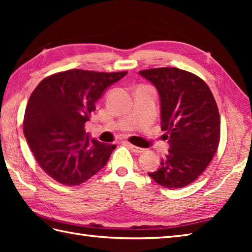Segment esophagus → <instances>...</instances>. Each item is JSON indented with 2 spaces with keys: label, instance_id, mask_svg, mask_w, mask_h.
Segmentation results:
<instances>
[{
  "label": "esophagus",
  "instance_id": "34e87169",
  "mask_svg": "<svg viewBox=\"0 0 252 252\" xmlns=\"http://www.w3.org/2000/svg\"><path fill=\"white\" fill-rule=\"evenodd\" d=\"M127 146H129L131 151H132L133 153H135V154H141V153L145 152V149H144V148L137 147V146H135V145H132V144H129V143H127Z\"/></svg>",
  "mask_w": 252,
  "mask_h": 252
}]
</instances>
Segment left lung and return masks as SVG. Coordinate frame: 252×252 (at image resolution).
Listing matches in <instances>:
<instances>
[{"mask_svg":"<svg viewBox=\"0 0 252 252\" xmlns=\"http://www.w3.org/2000/svg\"><path fill=\"white\" fill-rule=\"evenodd\" d=\"M157 89L161 130L169 153L148 175L165 189L194 182L213 158L220 142V115L212 92L196 74L174 67L142 70Z\"/></svg>","mask_w":252,"mask_h":252,"instance_id":"left-lung-1","label":"left lung"}]
</instances>
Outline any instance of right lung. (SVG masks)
<instances>
[{"label": "right lung", "mask_w": 252, "mask_h": 252, "mask_svg": "<svg viewBox=\"0 0 252 252\" xmlns=\"http://www.w3.org/2000/svg\"><path fill=\"white\" fill-rule=\"evenodd\" d=\"M126 73L72 69L37 84L25 111L24 133L37 163L52 179L74 186L105 167L116 145L92 138L84 125L105 91Z\"/></svg>", "instance_id": "1"}]
</instances>
